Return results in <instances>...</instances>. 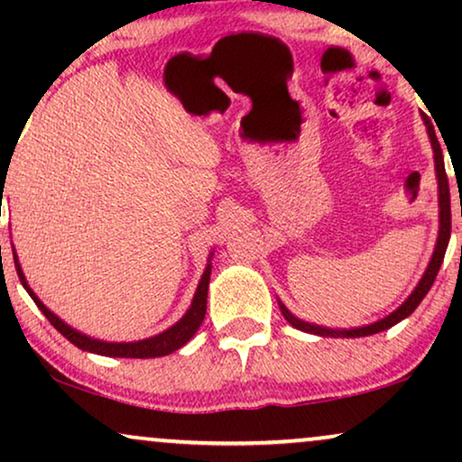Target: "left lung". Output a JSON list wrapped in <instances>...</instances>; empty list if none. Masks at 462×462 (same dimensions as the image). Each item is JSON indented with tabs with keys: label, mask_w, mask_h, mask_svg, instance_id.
<instances>
[{
	"label": "left lung",
	"mask_w": 462,
	"mask_h": 462,
	"mask_svg": "<svg viewBox=\"0 0 462 462\" xmlns=\"http://www.w3.org/2000/svg\"><path fill=\"white\" fill-rule=\"evenodd\" d=\"M422 122L427 125V134L431 138V147H433V160H435V174H438V189H439V236H438V244H435L433 256L429 261V267L425 271V275L420 277L419 286L414 288V292L408 296L406 300L402 302L400 307L395 309L393 313H389L387 318L374 321L370 326H362V328H351V330H334V328H324V326H315L309 324V321H302L299 318H294L292 313L288 311L286 305L280 302L282 315L286 318V321L290 326H294L296 330L309 332V334H318V337H332V338H357V337H370V334L389 330L391 326L400 324L402 319H406L410 313L414 311L416 307L420 305V300L425 299L429 290H431L435 277H438V271L444 263V254L448 248V242H450V229H452V214H450V187H448V176H446V168H444V153H441L439 141L435 136V130L429 119L422 116Z\"/></svg>",
	"instance_id": "1"
}]
</instances>
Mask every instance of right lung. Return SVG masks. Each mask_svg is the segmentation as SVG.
I'll list each match as a JSON object with an SVG mask.
<instances>
[{
	"mask_svg": "<svg viewBox=\"0 0 462 462\" xmlns=\"http://www.w3.org/2000/svg\"><path fill=\"white\" fill-rule=\"evenodd\" d=\"M14 264H16L18 280H21V283L24 286V290H27V292H29L31 299H33L35 305L40 307V311L46 315L50 324H52L56 330H59L67 340H71V343L78 346V349L97 353V356H106V357H138V359L170 356V353L176 351V349H180L182 345H187L189 340L193 338V334L199 330L201 321H204V318H206L208 283H210V273H212L210 261H208V267L204 271V275H201L199 286H198V290H195L193 302H191V307L187 309V313L182 315V318L176 321L172 328H168V330L155 334V337H151V338L134 340V343H106V340L90 338V337H86V334L73 330V328L67 326L60 318H56V315L50 311V309L43 305L40 299H37L33 290L29 288V283H27V280H24V273H23V269H21V263H18V258H16V252H14Z\"/></svg>",
	"mask_w": 462,
	"mask_h": 462,
	"instance_id": "right-lung-1",
	"label": "right lung"
}]
</instances>
